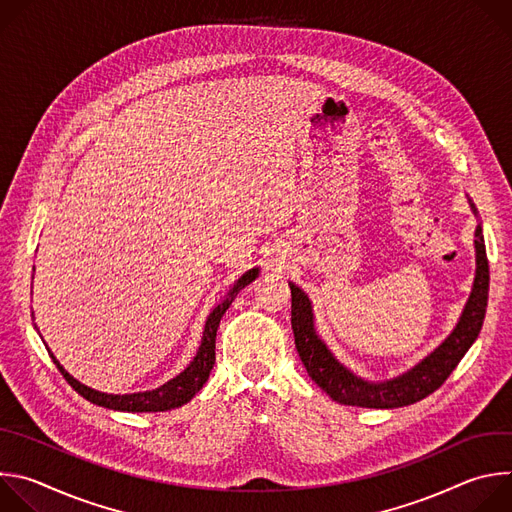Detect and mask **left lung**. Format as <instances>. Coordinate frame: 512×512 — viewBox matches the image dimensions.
Here are the masks:
<instances>
[{"mask_svg": "<svg viewBox=\"0 0 512 512\" xmlns=\"http://www.w3.org/2000/svg\"><path fill=\"white\" fill-rule=\"evenodd\" d=\"M474 214L476 206L470 202ZM476 277L470 291V298L464 306V312L452 330V334L429 352L421 362H417L407 373L393 377L389 381H364L348 371L344 364L336 360V356L328 350L322 338L314 328V312L310 298L304 291L289 283L291 289V328H294L296 348L304 362V367L312 381L326 391L336 403L369 407V409H393L417 403L440 389L452 371L458 367L462 356L474 344L480 334L486 304H488V259L482 237V227H476Z\"/></svg>", "mask_w": 512, "mask_h": 512, "instance_id": "1", "label": "left lung"}]
</instances>
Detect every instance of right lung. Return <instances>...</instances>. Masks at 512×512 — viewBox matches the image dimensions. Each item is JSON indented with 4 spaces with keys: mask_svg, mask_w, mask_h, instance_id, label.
<instances>
[{
    "mask_svg": "<svg viewBox=\"0 0 512 512\" xmlns=\"http://www.w3.org/2000/svg\"><path fill=\"white\" fill-rule=\"evenodd\" d=\"M259 275V267L249 269L247 273H243L237 283L231 287V291L227 294V298L218 304L206 318V326L202 332V342L200 348L194 356V360L188 364V367L174 377L172 381H168L166 385L154 389V391H145V393H131V395H107L101 391H95L83 383H79L77 379H72L64 369L62 364L56 360V356L48 350V354L52 356L54 364L58 367V371L62 373V377L68 381V385L75 389L81 397H85L87 401L99 405V407H107V409H115V411H129V413H150V411H168L174 407H180L184 403H188L200 389L202 385L208 381V375L214 367V348H216V330L218 324H221L223 314L229 310V306L233 304L235 296L239 291L249 285L255 277Z\"/></svg>",
    "mask_w": 512,
    "mask_h": 512,
    "instance_id": "add662e5",
    "label": "right lung"
}]
</instances>
